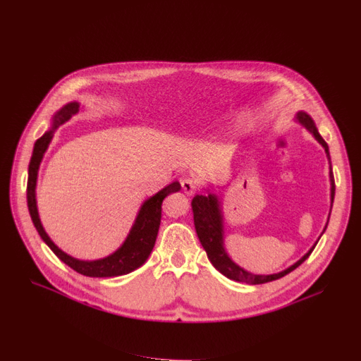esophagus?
<instances>
[{
    "instance_id": "34e87169",
    "label": "esophagus",
    "mask_w": 361,
    "mask_h": 361,
    "mask_svg": "<svg viewBox=\"0 0 361 361\" xmlns=\"http://www.w3.org/2000/svg\"><path fill=\"white\" fill-rule=\"evenodd\" d=\"M181 187H183V190L185 191V193H187L188 196H191V195H195V193H196V190H197V183H196V180H195V178H190V177H187V178H184V180L181 181Z\"/></svg>"
}]
</instances>
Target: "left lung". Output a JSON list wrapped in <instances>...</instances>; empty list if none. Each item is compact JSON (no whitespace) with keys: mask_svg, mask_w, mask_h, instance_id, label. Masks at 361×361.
<instances>
[{"mask_svg":"<svg viewBox=\"0 0 361 361\" xmlns=\"http://www.w3.org/2000/svg\"><path fill=\"white\" fill-rule=\"evenodd\" d=\"M298 122L302 123V126H305L312 135L315 136V139L321 143L324 147L328 161H329V181H331V204L334 203V196H335V183H334V174H332V166H331V158H329V149L326 142L322 139V136L319 135L314 120L312 117L305 113V111H299L298 113ZM191 207H193V218H195V226H196V232L197 236L200 239V244L204 248L207 258L210 259V262L213 264V267L221 271L224 276H226L231 280L235 281H244L248 284H262V283H269L277 279L284 277L286 274H289L290 271H293L296 267H299L300 264L310 255V252L314 251V248L317 247L318 241L315 243V245L312 247L299 261H296L293 266H290L289 269H286L277 274H252L245 271L243 267H239L238 264H235L231 257L228 255L225 247H224V214H222V209H221V203L218 200V196L209 193L207 196H202L197 195L193 202H191ZM332 207V206H331ZM331 214V212H329ZM329 219V218H328ZM328 226V222H326ZM325 226V229H326ZM324 229V232H325ZM322 232V233H324Z\"/></svg>","mask_w":361,"mask_h":361,"instance_id":"left-lung-1","label":"left lung"}]
</instances>
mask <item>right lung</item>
I'll list each match as a JSON object with an SVG mask.
<instances>
[{"instance_id":"add662e5","label":"right lung","mask_w":361,"mask_h":361,"mask_svg":"<svg viewBox=\"0 0 361 361\" xmlns=\"http://www.w3.org/2000/svg\"><path fill=\"white\" fill-rule=\"evenodd\" d=\"M80 111V103L72 102L63 106L55 116H54V123L52 129L47 130L42 137H39L35 143L32 159L29 164V178H27V206L30 212V218L33 221L35 228L37 229L40 238L44 241V244L49 247L55 255L63 261L66 266H69L72 270H75L77 273L88 277H116V276H123L128 274L136 269H139L143 262H145L149 257V254L154 250L155 241H157V235L161 224V210H162V200L171 193H176V191L181 190V185L178 181L171 183L170 185L164 187L161 191L148 200H145L140 206V210L136 216L135 224L125 239V243L122 244L117 251L113 254L100 258V259H94V261H85V259H78L68 255L63 252L61 248H58L52 239L47 236L44 232L40 218H39V212H37V204H36V181H37V171H39V165L42 162V158L49 147V143L54 137V132L58 126L62 123L68 122V120L74 116L75 113Z\"/></svg>"}]
</instances>
